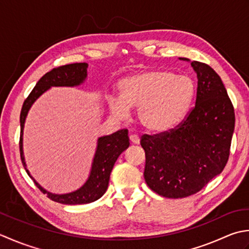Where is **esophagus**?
I'll list each match as a JSON object with an SVG mask.
<instances>
[{"instance_id":"esophagus-1","label":"esophagus","mask_w":249,"mask_h":249,"mask_svg":"<svg viewBox=\"0 0 249 249\" xmlns=\"http://www.w3.org/2000/svg\"><path fill=\"white\" fill-rule=\"evenodd\" d=\"M130 141H131L132 144H135V145L140 144V138H139V135H136V134H131L130 135Z\"/></svg>"}]
</instances>
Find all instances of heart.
<instances>
[{
    "label": "heart",
    "instance_id": "obj_1",
    "mask_svg": "<svg viewBox=\"0 0 249 249\" xmlns=\"http://www.w3.org/2000/svg\"><path fill=\"white\" fill-rule=\"evenodd\" d=\"M120 98L109 100V109L124 118L129 107L139 108L141 124L155 133L170 131L180 124L191 106L196 85L189 76L169 70H144L123 78Z\"/></svg>",
    "mask_w": 249,
    "mask_h": 249
}]
</instances>
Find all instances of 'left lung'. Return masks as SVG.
Segmentation results:
<instances>
[{"instance_id":"1","label":"left lung","mask_w":249,"mask_h":249,"mask_svg":"<svg viewBox=\"0 0 249 249\" xmlns=\"http://www.w3.org/2000/svg\"><path fill=\"white\" fill-rule=\"evenodd\" d=\"M190 63L197 78L194 108L177 129L141 140L146 184L170 199L195 195L221 173L234 131V108L219 75L205 63Z\"/></svg>"}]
</instances>
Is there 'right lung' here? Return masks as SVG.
Returning a JSON list of instances; mask_svg holds the SVG:
<instances>
[{"label": "right lung", "mask_w": 249, "mask_h": 249, "mask_svg": "<svg viewBox=\"0 0 249 249\" xmlns=\"http://www.w3.org/2000/svg\"><path fill=\"white\" fill-rule=\"evenodd\" d=\"M87 63H72L63 67L53 69L45 74L35 85L32 92L25 99L20 113V157L23 167L28 175L34 180L39 190L46 194L50 200L61 203V204L76 205L87 204L94 202L102 196L107 190L109 176L115 162L117 161L121 153L130 145L128 130H119L110 135L101 136L96 142V148L91 163L90 173L87 180L80 188L69 194H53L43 188L34 177L30 174L23 155V129L25 119L30 108L40 95L46 92L52 87H77L83 85L87 79Z\"/></svg>", "instance_id": "right-lung-1"}]
</instances>
